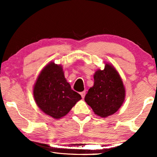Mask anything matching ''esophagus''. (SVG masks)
Listing matches in <instances>:
<instances>
[{
    "instance_id": "obj_1",
    "label": "esophagus",
    "mask_w": 157,
    "mask_h": 157,
    "mask_svg": "<svg viewBox=\"0 0 157 157\" xmlns=\"http://www.w3.org/2000/svg\"><path fill=\"white\" fill-rule=\"evenodd\" d=\"M85 95H86V91L81 92V97H82L83 98L85 97Z\"/></svg>"
}]
</instances>
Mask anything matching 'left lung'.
<instances>
[{
	"instance_id": "obj_1",
	"label": "left lung",
	"mask_w": 157,
	"mask_h": 157,
	"mask_svg": "<svg viewBox=\"0 0 157 157\" xmlns=\"http://www.w3.org/2000/svg\"><path fill=\"white\" fill-rule=\"evenodd\" d=\"M94 78V86L89 89L85 101L101 117L113 114L125 98V89L119 73L113 66L106 64L104 69L98 70Z\"/></svg>"
}]
</instances>
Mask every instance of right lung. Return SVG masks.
<instances>
[{"mask_svg":"<svg viewBox=\"0 0 157 157\" xmlns=\"http://www.w3.org/2000/svg\"><path fill=\"white\" fill-rule=\"evenodd\" d=\"M38 106L47 115L60 119L81 98L66 81L61 66L50 63L38 76L33 89Z\"/></svg>","mask_w":157,"mask_h":157,"instance_id":"add662e5","label":"right lung"}]
</instances>
